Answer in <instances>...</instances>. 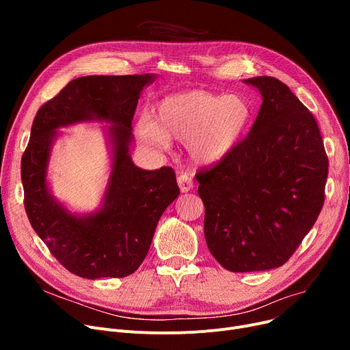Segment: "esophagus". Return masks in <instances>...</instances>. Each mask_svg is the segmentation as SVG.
Wrapping results in <instances>:
<instances>
[{
    "mask_svg": "<svg viewBox=\"0 0 350 350\" xmlns=\"http://www.w3.org/2000/svg\"><path fill=\"white\" fill-rule=\"evenodd\" d=\"M177 183H178V187H180L181 193H187V191L193 190V187H194V183L189 174H180L177 177Z\"/></svg>",
    "mask_w": 350,
    "mask_h": 350,
    "instance_id": "1",
    "label": "esophagus"
}]
</instances>
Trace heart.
Wrapping results in <instances>:
<instances>
[{
  "mask_svg": "<svg viewBox=\"0 0 350 350\" xmlns=\"http://www.w3.org/2000/svg\"><path fill=\"white\" fill-rule=\"evenodd\" d=\"M251 116L248 100L240 95L191 89L161 99L154 119L147 115L139 119L136 133L157 149H167L170 139L186 143L196 164L214 165L235 150Z\"/></svg>",
  "mask_w": 350,
  "mask_h": 350,
  "instance_id": "heart-1",
  "label": "heart"
}]
</instances>
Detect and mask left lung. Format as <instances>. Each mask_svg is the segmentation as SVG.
<instances>
[{
	"instance_id": "8db88e82",
	"label": "left lung",
	"mask_w": 350,
	"mask_h": 350,
	"mask_svg": "<svg viewBox=\"0 0 350 350\" xmlns=\"http://www.w3.org/2000/svg\"><path fill=\"white\" fill-rule=\"evenodd\" d=\"M244 83L262 98L248 136L196 176L207 247L232 272L284 265L317 221L327 177L319 127L304 103L275 78Z\"/></svg>"
}]
</instances>
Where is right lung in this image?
Segmentation results:
<instances>
[{
  "mask_svg": "<svg viewBox=\"0 0 350 350\" xmlns=\"http://www.w3.org/2000/svg\"><path fill=\"white\" fill-rule=\"evenodd\" d=\"M156 78V73L77 78L33 119L21 161L27 215L55 258L82 278L133 273L146 258L161 214L180 194L173 169L143 170L131 156L135 110L142 90ZM83 121L109 124L111 174L101 206L81 215L53 196L47 169L57 129Z\"/></svg>",
  "mask_w": 350,
  "mask_h": 350,
  "instance_id": "obj_1",
  "label": "right lung"
}]
</instances>
